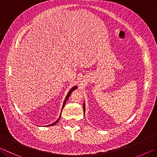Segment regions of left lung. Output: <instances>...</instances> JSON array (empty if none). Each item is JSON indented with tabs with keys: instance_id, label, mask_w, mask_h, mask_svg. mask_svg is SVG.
<instances>
[{
	"instance_id": "8db88e82",
	"label": "left lung",
	"mask_w": 157,
	"mask_h": 157,
	"mask_svg": "<svg viewBox=\"0 0 157 157\" xmlns=\"http://www.w3.org/2000/svg\"><path fill=\"white\" fill-rule=\"evenodd\" d=\"M83 109H84V113H85V104L83 105Z\"/></svg>"
}]
</instances>
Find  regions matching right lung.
I'll return each mask as SVG.
<instances>
[{
  "label": "right lung",
  "instance_id": "right-lung-1",
  "mask_svg": "<svg viewBox=\"0 0 157 157\" xmlns=\"http://www.w3.org/2000/svg\"><path fill=\"white\" fill-rule=\"evenodd\" d=\"M77 88V86H73L72 88H71V89L69 90V92L68 93V94H67V97H66V98H65V99H64V103H63V106H62V109H63V108L64 107V105H65V104H66V102H67V99H69V96H70V95L71 94V93L73 92V91L74 90H75ZM61 114H62V113H61ZM60 117H61V115H60V116H59V117L58 119V120H57L56 121H55L54 122V123H53V124H50V125H48V126H53V125H55L56 124H57L58 122V121H59V118H60Z\"/></svg>",
  "mask_w": 157,
  "mask_h": 157
}]
</instances>
